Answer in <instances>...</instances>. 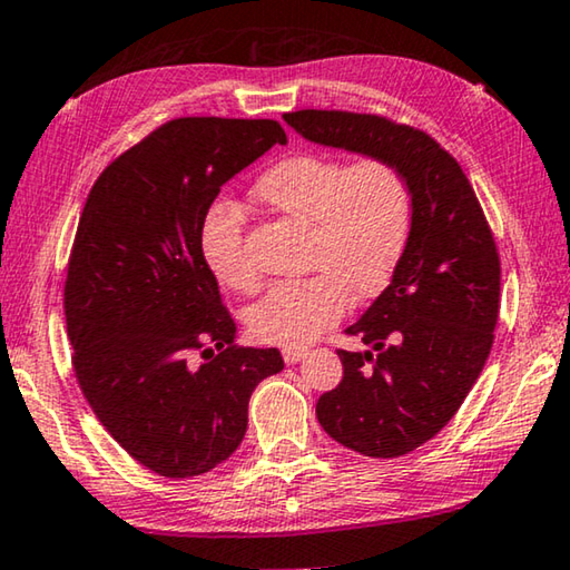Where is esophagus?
Returning a JSON list of instances; mask_svg holds the SVG:
<instances>
[{"label": "esophagus", "instance_id": "34e87169", "mask_svg": "<svg viewBox=\"0 0 570 570\" xmlns=\"http://www.w3.org/2000/svg\"><path fill=\"white\" fill-rule=\"evenodd\" d=\"M311 354V348L308 346H285L283 348V358L287 364H297V362H303L305 356Z\"/></svg>", "mask_w": 570, "mask_h": 570}]
</instances>
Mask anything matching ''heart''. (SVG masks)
<instances>
[{
    "mask_svg": "<svg viewBox=\"0 0 570 570\" xmlns=\"http://www.w3.org/2000/svg\"><path fill=\"white\" fill-rule=\"evenodd\" d=\"M257 204L308 229L305 267L318 273L269 291L249 313L267 344H311L346 313L348 297H372L387 285L410 232V190L395 165L358 157L295 153L259 175ZM200 255L234 291H255L259 277L244 257V218L214 200L200 218Z\"/></svg>",
    "mask_w": 570,
    "mask_h": 570,
    "instance_id": "1",
    "label": "heart"
}]
</instances>
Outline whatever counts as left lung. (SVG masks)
<instances>
[{
    "label": "left lung",
    "instance_id": "obj_1",
    "mask_svg": "<svg viewBox=\"0 0 570 570\" xmlns=\"http://www.w3.org/2000/svg\"><path fill=\"white\" fill-rule=\"evenodd\" d=\"M308 142L395 165L410 190V232L390 285L338 352L344 380L321 395L323 431L372 459H395L456 415L492 352L499 255L461 165L420 129L374 114L303 109L283 117Z\"/></svg>",
    "mask_w": 570,
    "mask_h": 570
}]
</instances>
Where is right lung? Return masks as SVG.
<instances>
[{"label": "right lung", "instance_id": "obj_1", "mask_svg": "<svg viewBox=\"0 0 570 570\" xmlns=\"http://www.w3.org/2000/svg\"><path fill=\"white\" fill-rule=\"evenodd\" d=\"M285 142L273 119H173L86 198L66 279L73 370L114 441L160 476L229 459L252 392L285 366L277 348L234 346L236 323L200 255V218L224 183ZM204 345L196 367L189 354Z\"/></svg>", "mask_w": 570, "mask_h": 570}]
</instances>
